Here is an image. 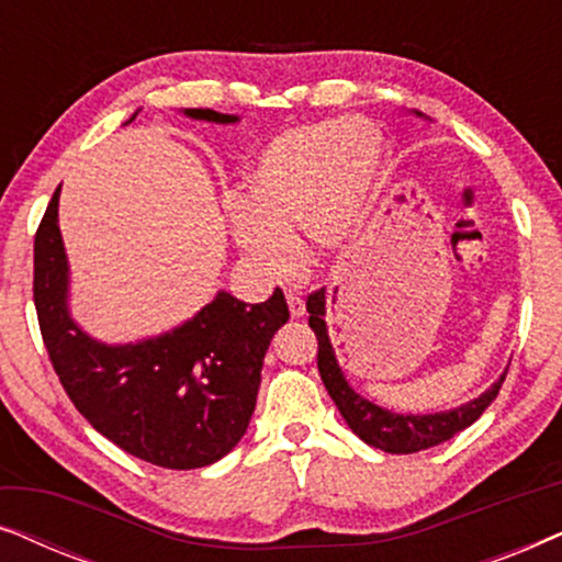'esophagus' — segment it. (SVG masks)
Instances as JSON below:
<instances>
[{
	"label": "esophagus",
	"instance_id": "esophagus-1",
	"mask_svg": "<svg viewBox=\"0 0 562 562\" xmlns=\"http://www.w3.org/2000/svg\"><path fill=\"white\" fill-rule=\"evenodd\" d=\"M286 304H289V314H291V317H294V319L304 317L306 304H304L302 296H299V294H286Z\"/></svg>",
	"mask_w": 562,
	"mask_h": 562
}]
</instances>
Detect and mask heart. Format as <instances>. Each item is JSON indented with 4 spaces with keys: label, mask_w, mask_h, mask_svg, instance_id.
Here are the masks:
<instances>
[{
    "label": "heart",
    "mask_w": 562,
    "mask_h": 562,
    "mask_svg": "<svg viewBox=\"0 0 562 562\" xmlns=\"http://www.w3.org/2000/svg\"><path fill=\"white\" fill-rule=\"evenodd\" d=\"M386 171V143L366 120L283 130L260 148L229 212V235L252 271L286 281L302 263L304 229L322 252L356 240Z\"/></svg>",
    "instance_id": "1"
}]
</instances>
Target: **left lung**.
<instances>
[{"instance_id": "8db88e82", "label": "left lung", "mask_w": 562, "mask_h": 562, "mask_svg": "<svg viewBox=\"0 0 562 562\" xmlns=\"http://www.w3.org/2000/svg\"><path fill=\"white\" fill-rule=\"evenodd\" d=\"M419 120H429L427 114L414 110ZM306 312H310V327L317 335V368L325 383L327 394L333 396L337 409H340L342 419L348 422V427L356 432L366 445H373L383 452H394V456H406V452H419L427 448H435L458 432H463L465 427H471L483 412L488 409V404L494 402L498 389H502L506 371L498 375V381L483 391L481 396L471 398V402L456 406V409L432 412V414H404V412H391L386 406H379L368 402L366 396H360L356 389L350 386L345 379L340 363H337L333 340L327 333V289L314 291L306 299Z\"/></svg>"}]
</instances>
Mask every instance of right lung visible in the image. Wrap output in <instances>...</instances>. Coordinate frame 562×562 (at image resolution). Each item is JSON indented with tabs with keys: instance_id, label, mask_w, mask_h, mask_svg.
<instances>
[{
	"instance_id": "right-lung-1",
	"label": "right lung",
	"mask_w": 562,
	"mask_h": 562,
	"mask_svg": "<svg viewBox=\"0 0 562 562\" xmlns=\"http://www.w3.org/2000/svg\"><path fill=\"white\" fill-rule=\"evenodd\" d=\"M181 112L212 125L240 122L237 114L202 106ZM58 199L60 187L35 235L33 291L43 342L66 394L99 435L145 463L171 471L217 463L250 425L266 350L289 322L286 299L276 289L266 302L245 304L217 291L194 317L166 333L97 340L71 314Z\"/></svg>"
}]
</instances>
